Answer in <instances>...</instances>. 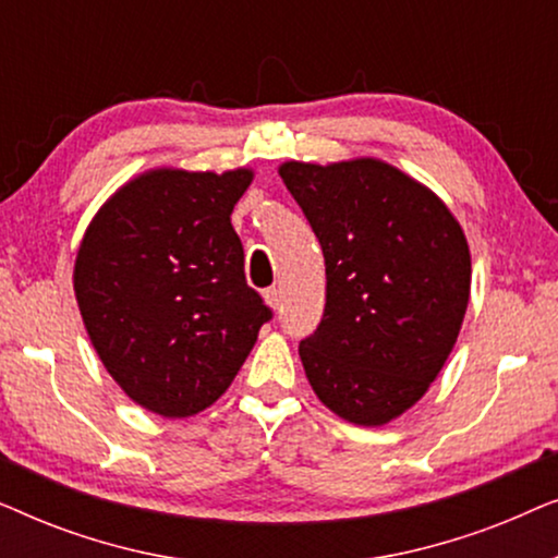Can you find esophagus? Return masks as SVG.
Wrapping results in <instances>:
<instances>
[{
	"mask_svg": "<svg viewBox=\"0 0 558 558\" xmlns=\"http://www.w3.org/2000/svg\"><path fill=\"white\" fill-rule=\"evenodd\" d=\"M264 300H266V304H269L271 310H279L281 307V289H277V287H269L264 292Z\"/></svg>",
	"mask_w": 558,
	"mask_h": 558,
	"instance_id": "34e87169",
	"label": "esophagus"
}]
</instances>
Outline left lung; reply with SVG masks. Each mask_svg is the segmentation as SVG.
I'll return each mask as SVG.
<instances>
[{
	"mask_svg": "<svg viewBox=\"0 0 558 558\" xmlns=\"http://www.w3.org/2000/svg\"><path fill=\"white\" fill-rule=\"evenodd\" d=\"M281 180L325 256V315L300 342L317 399L380 426L426 393L460 335L470 248L445 203L373 157L284 162Z\"/></svg>",
	"mask_w": 558,
	"mask_h": 558,
	"instance_id": "obj_1",
	"label": "left lung"
}]
</instances>
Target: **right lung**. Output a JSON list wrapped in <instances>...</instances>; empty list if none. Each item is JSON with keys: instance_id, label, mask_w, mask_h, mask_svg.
<instances>
[{"instance_id": "right-lung-1", "label": "right lung", "mask_w": 558, "mask_h": 558, "mask_svg": "<svg viewBox=\"0 0 558 558\" xmlns=\"http://www.w3.org/2000/svg\"><path fill=\"white\" fill-rule=\"evenodd\" d=\"M254 172L159 167L121 185L83 235L73 289L98 357L129 399L185 418L233 384L264 323L231 226Z\"/></svg>"}]
</instances>
